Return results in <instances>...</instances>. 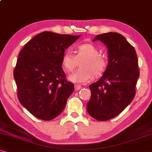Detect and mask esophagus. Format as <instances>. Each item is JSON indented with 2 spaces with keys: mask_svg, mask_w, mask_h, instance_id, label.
<instances>
[{
  "mask_svg": "<svg viewBox=\"0 0 152 152\" xmlns=\"http://www.w3.org/2000/svg\"><path fill=\"white\" fill-rule=\"evenodd\" d=\"M74 87H75V91H78L79 89H80L82 88V87H81V85H74Z\"/></svg>",
  "mask_w": 152,
  "mask_h": 152,
  "instance_id": "1",
  "label": "esophagus"
}]
</instances>
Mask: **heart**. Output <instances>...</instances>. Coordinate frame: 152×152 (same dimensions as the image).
I'll list each match as a JSON object with an SVG mask.
<instances>
[{"label":"heart","mask_w":152,"mask_h":152,"mask_svg":"<svg viewBox=\"0 0 152 152\" xmlns=\"http://www.w3.org/2000/svg\"><path fill=\"white\" fill-rule=\"evenodd\" d=\"M80 67L69 74L68 80L74 83H85L91 80L94 75L98 77L102 75L107 67L108 61L105 57L100 55L99 50L92 44H83L77 48V54L67 51L62 57V66L66 72H72L78 61Z\"/></svg>","instance_id":"heart-1"}]
</instances>
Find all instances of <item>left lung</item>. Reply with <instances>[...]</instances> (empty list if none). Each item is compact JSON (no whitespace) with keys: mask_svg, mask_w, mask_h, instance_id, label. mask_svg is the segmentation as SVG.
<instances>
[{"mask_svg":"<svg viewBox=\"0 0 152 152\" xmlns=\"http://www.w3.org/2000/svg\"><path fill=\"white\" fill-rule=\"evenodd\" d=\"M107 49V67L96 83H91L88 114L98 121H107L121 113L133 100L139 77L135 49L123 35L108 32L96 36Z\"/></svg>","mask_w":152,"mask_h":152,"instance_id":"8db88e82","label":"left lung"}]
</instances>
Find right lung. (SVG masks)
<instances>
[{
	"instance_id": "1",
	"label": "right lung",
	"mask_w": 152,
	"mask_h": 152,
	"mask_svg": "<svg viewBox=\"0 0 152 152\" xmlns=\"http://www.w3.org/2000/svg\"><path fill=\"white\" fill-rule=\"evenodd\" d=\"M80 36L43 31L19 53L14 71L18 100L38 118L50 121L57 117L74 92V84L65 80L62 57Z\"/></svg>"
}]
</instances>
